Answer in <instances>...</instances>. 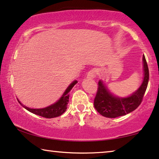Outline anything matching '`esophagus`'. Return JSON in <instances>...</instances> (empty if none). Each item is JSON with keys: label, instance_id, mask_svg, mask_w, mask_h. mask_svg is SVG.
Segmentation results:
<instances>
[{"label": "esophagus", "instance_id": "34e87169", "mask_svg": "<svg viewBox=\"0 0 159 159\" xmlns=\"http://www.w3.org/2000/svg\"><path fill=\"white\" fill-rule=\"evenodd\" d=\"M96 70H91L90 71H89L88 73H87V79H93L96 77Z\"/></svg>", "mask_w": 159, "mask_h": 159}]
</instances>
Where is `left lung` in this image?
<instances>
[{"label":"left lung","instance_id":"1","mask_svg":"<svg viewBox=\"0 0 159 159\" xmlns=\"http://www.w3.org/2000/svg\"><path fill=\"white\" fill-rule=\"evenodd\" d=\"M143 79L141 85L127 97L115 96L104 83L102 80H99L93 105L100 115L106 117L115 118L130 113L138 108L143 98L149 80L148 67L145 56L143 57Z\"/></svg>","mask_w":159,"mask_h":159}]
</instances>
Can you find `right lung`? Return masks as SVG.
Masks as SVG:
<instances>
[{
  "label": "right lung",
  "instance_id": "right-lung-1",
  "mask_svg": "<svg viewBox=\"0 0 159 159\" xmlns=\"http://www.w3.org/2000/svg\"><path fill=\"white\" fill-rule=\"evenodd\" d=\"M77 83L78 81L76 80H73V81L68 86V88L66 89V91H64L62 97H60L56 102L50 105V106L44 107V108L31 109L22 104L21 103L19 102V100H18V101H19L21 106H23L26 110L34 114V115L41 116V117L45 118H54L59 117V116L62 115V114L66 111L69 102V96H70L69 92H70L71 89H73V87Z\"/></svg>",
  "mask_w": 159,
  "mask_h": 159
}]
</instances>
